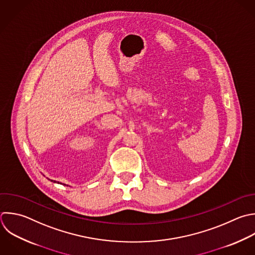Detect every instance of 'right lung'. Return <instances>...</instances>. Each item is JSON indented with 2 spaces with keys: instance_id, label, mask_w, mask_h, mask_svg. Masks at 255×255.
Segmentation results:
<instances>
[{
  "instance_id": "add662e5",
  "label": "right lung",
  "mask_w": 255,
  "mask_h": 255,
  "mask_svg": "<svg viewBox=\"0 0 255 255\" xmlns=\"http://www.w3.org/2000/svg\"><path fill=\"white\" fill-rule=\"evenodd\" d=\"M52 181H53V180H52ZM54 182H56V181H54Z\"/></svg>"
}]
</instances>
